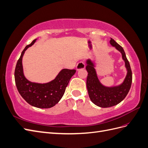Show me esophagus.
Listing matches in <instances>:
<instances>
[{
    "label": "esophagus",
    "instance_id": "obj_1",
    "mask_svg": "<svg viewBox=\"0 0 148 148\" xmlns=\"http://www.w3.org/2000/svg\"><path fill=\"white\" fill-rule=\"evenodd\" d=\"M85 68V64L83 62H80L77 65V66H76V69H77V70H79L82 69H84Z\"/></svg>",
    "mask_w": 148,
    "mask_h": 148
}]
</instances>
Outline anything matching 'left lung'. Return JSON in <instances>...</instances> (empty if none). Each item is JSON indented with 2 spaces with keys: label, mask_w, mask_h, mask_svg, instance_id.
<instances>
[{
  "label": "left lung",
  "mask_w": 148,
  "mask_h": 148,
  "mask_svg": "<svg viewBox=\"0 0 148 148\" xmlns=\"http://www.w3.org/2000/svg\"><path fill=\"white\" fill-rule=\"evenodd\" d=\"M110 44L121 53L125 62L127 73L122 83L114 86L103 85L98 78L95 62L89 59L86 62V69L88 73L86 86L89 98L95 105L102 108L112 107L122 102L128 93L132 82V70L123 49L112 38Z\"/></svg>",
  "instance_id": "8db88e82"
}]
</instances>
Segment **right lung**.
I'll list each match as a JSON object with an SVG mask.
<instances>
[{"label": "right lung", "instance_id": "1", "mask_svg": "<svg viewBox=\"0 0 148 148\" xmlns=\"http://www.w3.org/2000/svg\"><path fill=\"white\" fill-rule=\"evenodd\" d=\"M38 39L33 40L22 51L15 70V84L21 97L31 106L41 109L51 108L59 102L75 70L64 69L56 77L46 83L31 82L25 77L22 59L27 49L33 46Z\"/></svg>", "mask_w": 148, "mask_h": 148}]
</instances>
